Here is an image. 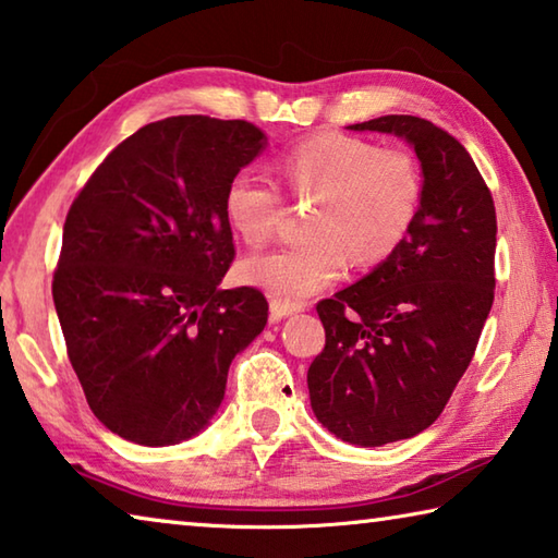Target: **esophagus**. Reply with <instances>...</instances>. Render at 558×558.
Instances as JSON below:
<instances>
[{
    "label": "esophagus",
    "instance_id": "34e87169",
    "mask_svg": "<svg viewBox=\"0 0 558 558\" xmlns=\"http://www.w3.org/2000/svg\"><path fill=\"white\" fill-rule=\"evenodd\" d=\"M302 307H305L302 302H286V300L272 298L270 300V319H272V323H278V319H282V317H288L292 313H300Z\"/></svg>",
    "mask_w": 558,
    "mask_h": 558
}]
</instances>
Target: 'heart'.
Returning <instances> with one entry per match:
<instances>
[{
	"mask_svg": "<svg viewBox=\"0 0 558 558\" xmlns=\"http://www.w3.org/2000/svg\"><path fill=\"white\" fill-rule=\"evenodd\" d=\"M278 172L295 194L317 196L310 239L243 258L239 278L286 302L332 286L352 258L356 266H376L393 256L418 219L426 189L423 167L409 149L344 132H317L286 147ZM280 204V186L258 169L241 167L226 182L223 216L245 243L270 239Z\"/></svg>",
	"mask_w": 558,
	"mask_h": 558,
	"instance_id": "obj_1",
	"label": "heart"
}]
</instances>
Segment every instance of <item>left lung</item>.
<instances>
[{
    "label": "left lung",
    "instance_id": "1",
    "mask_svg": "<svg viewBox=\"0 0 558 558\" xmlns=\"http://www.w3.org/2000/svg\"><path fill=\"white\" fill-rule=\"evenodd\" d=\"M352 130L405 137L426 177L401 248L317 302L325 349L307 369L310 403L337 438L374 448L426 430L470 366L495 300L497 216L468 149L430 120L384 116Z\"/></svg>",
    "mask_w": 558,
    "mask_h": 558
}]
</instances>
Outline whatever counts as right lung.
Here are the masks:
<instances>
[{"instance_id":"obj_1","label":"right lung","mask_w":558,"mask_h":558,"mask_svg":"<svg viewBox=\"0 0 558 558\" xmlns=\"http://www.w3.org/2000/svg\"><path fill=\"white\" fill-rule=\"evenodd\" d=\"M263 143L245 120L149 122L65 214L53 305L90 411L120 438L196 436L221 405L233 356L268 323L260 290H219L235 258L223 189Z\"/></svg>"}]
</instances>
